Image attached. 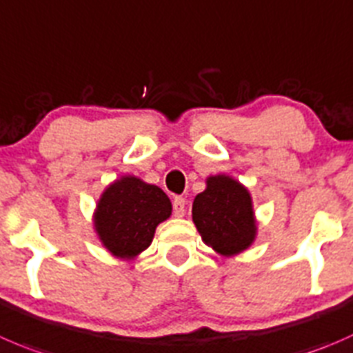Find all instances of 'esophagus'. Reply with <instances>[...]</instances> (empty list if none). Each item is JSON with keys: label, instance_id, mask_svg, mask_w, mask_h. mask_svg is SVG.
I'll return each mask as SVG.
<instances>
[{"label": "esophagus", "instance_id": "obj_1", "mask_svg": "<svg viewBox=\"0 0 353 353\" xmlns=\"http://www.w3.org/2000/svg\"><path fill=\"white\" fill-rule=\"evenodd\" d=\"M172 210L176 217H183L184 210H186V200L183 196H176L172 200Z\"/></svg>", "mask_w": 353, "mask_h": 353}]
</instances>
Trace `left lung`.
I'll return each mask as SVG.
<instances>
[{"mask_svg":"<svg viewBox=\"0 0 353 353\" xmlns=\"http://www.w3.org/2000/svg\"><path fill=\"white\" fill-rule=\"evenodd\" d=\"M193 221L203 241L222 255L243 252L255 238L252 198L228 176L208 177L207 190L193 201Z\"/></svg>","mask_w":353,"mask_h":353,"instance_id":"8db88e82","label":"left lung"}]
</instances>
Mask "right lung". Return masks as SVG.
<instances>
[{"label":"right lung","instance_id":"right-lung-1","mask_svg":"<svg viewBox=\"0 0 353 353\" xmlns=\"http://www.w3.org/2000/svg\"><path fill=\"white\" fill-rule=\"evenodd\" d=\"M170 212L169 196L159 186L136 177H122L101 196L94 224L100 239L114 255L131 259L148 248L155 228Z\"/></svg>","mask_w":353,"mask_h":353}]
</instances>
